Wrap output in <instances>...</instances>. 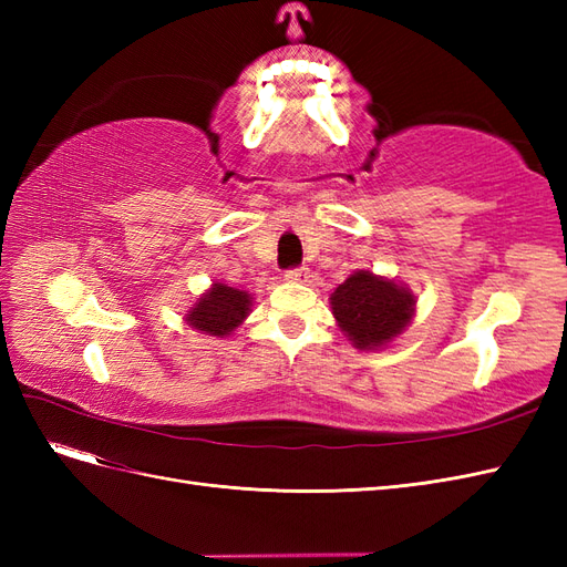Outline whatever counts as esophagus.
<instances>
[{
    "instance_id": "esophagus-1",
    "label": "esophagus",
    "mask_w": 567,
    "mask_h": 567,
    "mask_svg": "<svg viewBox=\"0 0 567 567\" xmlns=\"http://www.w3.org/2000/svg\"><path fill=\"white\" fill-rule=\"evenodd\" d=\"M307 279H310V269H307V267H298V269L286 271V281H290V284H307Z\"/></svg>"
}]
</instances>
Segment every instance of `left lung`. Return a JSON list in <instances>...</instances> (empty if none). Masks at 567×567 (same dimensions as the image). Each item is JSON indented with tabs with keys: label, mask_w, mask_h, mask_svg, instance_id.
Returning <instances> with one entry per match:
<instances>
[{
	"label": "left lung",
	"mask_w": 567,
	"mask_h": 567,
	"mask_svg": "<svg viewBox=\"0 0 567 567\" xmlns=\"http://www.w3.org/2000/svg\"><path fill=\"white\" fill-rule=\"evenodd\" d=\"M338 329L362 352L398 340L416 315V296L402 281L369 269H354L329 298Z\"/></svg>",
	"instance_id": "obj_1"
}]
</instances>
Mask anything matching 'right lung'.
Wrapping results in <instances>:
<instances>
[{
	"instance_id": "add662e5",
	"label": "right lung",
	"mask_w": 567,
	"mask_h": 567,
	"mask_svg": "<svg viewBox=\"0 0 567 567\" xmlns=\"http://www.w3.org/2000/svg\"><path fill=\"white\" fill-rule=\"evenodd\" d=\"M250 307L252 296L248 290L215 281L205 293L196 298L192 307H188L184 321L192 326L194 331H200L205 336L227 338L248 319V315L252 312Z\"/></svg>"
}]
</instances>
